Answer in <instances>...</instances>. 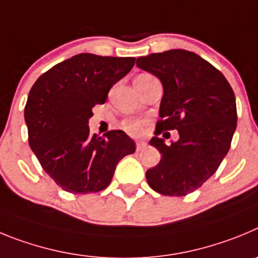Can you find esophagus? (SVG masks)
<instances>
[{"label":"esophagus","mask_w":258,"mask_h":258,"mask_svg":"<svg viewBox=\"0 0 258 258\" xmlns=\"http://www.w3.org/2000/svg\"><path fill=\"white\" fill-rule=\"evenodd\" d=\"M146 146H148V144H146L145 141H138V143H136V149H138L139 152H140V150L145 149Z\"/></svg>","instance_id":"esophagus-1"}]
</instances>
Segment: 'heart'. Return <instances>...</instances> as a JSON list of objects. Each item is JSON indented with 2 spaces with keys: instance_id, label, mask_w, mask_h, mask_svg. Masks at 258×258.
Returning a JSON list of instances; mask_svg holds the SVG:
<instances>
[{
  "instance_id": "1",
  "label": "heart",
  "mask_w": 258,
  "mask_h": 258,
  "mask_svg": "<svg viewBox=\"0 0 258 258\" xmlns=\"http://www.w3.org/2000/svg\"><path fill=\"white\" fill-rule=\"evenodd\" d=\"M123 128L130 134H140L143 130V123L139 119H128L123 123Z\"/></svg>"
}]
</instances>
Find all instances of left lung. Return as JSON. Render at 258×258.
Segmentation results:
<instances>
[{"label": "left lung", "instance_id": "left-lung-1", "mask_svg": "<svg viewBox=\"0 0 258 258\" xmlns=\"http://www.w3.org/2000/svg\"><path fill=\"white\" fill-rule=\"evenodd\" d=\"M163 86L158 131L177 130L178 140L167 145L152 138L161 162L146 171L148 184L163 196H186L217 171L230 149L236 128V103L224 74L186 50L150 54L136 60Z\"/></svg>", "mask_w": 258, "mask_h": 258}]
</instances>
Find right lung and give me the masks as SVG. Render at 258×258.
Masks as SVG:
<instances>
[{
  "label": "right lung",
  "instance_id": "obj_1",
  "mask_svg": "<svg viewBox=\"0 0 258 258\" xmlns=\"http://www.w3.org/2000/svg\"><path fill=\"white\" fill-rule=\"evenodd\" d=\"M135 57L78 54L34 82L24 109L29 146L62 190L87 194L105 189L118 162L136 150L126 132L90 134L95 104L132 69Z\"/></svg>",
  "mask_w": 258,
  "mask_h": 258
}]
</instances>
